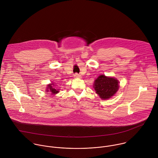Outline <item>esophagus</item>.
Returning <instances> with one entry per match:
<instances>
[{
	"mask_svg": "<svg viewBox=\"0 0 158 158\" xmlns=\"http://www.w3.org/2000/svg\"><path fill=\"white\" fill-rule=\"evenodd\" d=\"M74 77L75 78H81V76L80 74H77V73H76V74H74Z\"/></svg>",
	"mask_w": 158,
	"mask_h": 158,
	"instance_id": "1",
	"label": "esophagus"
}]
</instances>
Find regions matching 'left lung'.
Wrapping results in <instances>:
<instances>
[{
    "mask_svg": "<svg viewBox=\"0 0 158 158\" xmlns=\"http://www.w3.org/2000/svg\"><path fill=\"white\" fill-rule=\"evenodd\" d=\"M119 81L116 78L100 75L95 80L94 88L100 98L107 100L113 97L118 90Z\"/></svg>",
    "mask_w": 158,
    "mask_h": 158,
    "instance_id": "obj_1",
    "label": "left lung"
}]
</instances>
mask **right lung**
Instances as JSON below:
<instances>
[{
	"instance_id": "obj_1",
	"label": "right lung",
	"mask_w": 158,
	"mask_h": 158,
	"mask_svg": "<svg viewBox=\"0 0 158 158\" xmlns=\"http://www.w3.org/2000/svg\"><path fill=\"white\" fill-rule=\"evenodd\" d=\"M53 84H50L47 85V90L46 92H50L52 93V94H56L57 93L59 92V89H56L55 88L53 87Z\"/></svg>"
}]
</instances>
